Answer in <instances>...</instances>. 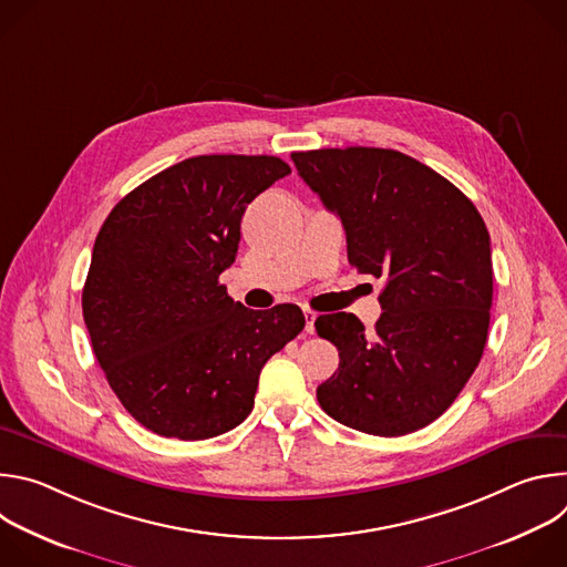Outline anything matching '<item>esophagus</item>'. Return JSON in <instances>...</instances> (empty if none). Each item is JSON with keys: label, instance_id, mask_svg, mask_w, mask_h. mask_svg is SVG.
<instances>
[{"label": "esophagus", "instance_id": "obj_1", "mask_svg": "<svg viewBox=\"0 0 567 567\" xmlns=\"http://www.w3.org/2000/svg\"><path fill=\"white\" fill-rule=\"evenodd\" d=\"M302 313H305V332H307V334H313L316 311H313V309H309V307H305V309H302Z\"/></svg>", "mask_w": 567, "mask_h": 567}]
</instances>
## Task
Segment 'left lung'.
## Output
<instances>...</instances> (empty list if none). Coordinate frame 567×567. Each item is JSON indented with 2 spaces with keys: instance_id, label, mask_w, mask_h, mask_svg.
<instances>
[{
  "instance_id": "8db88e82",
  "label": "left lung",
  "mask_w": 567,
  "mask_h": 567,
  "mask_svg": "<svg viewBox=\"0 0 567 567\" xmlns=\"http://www.w3.org/2000/svg\"><path fill=\"white\" fill-rule=\"evenodd\" d=\"M302 182L341 217L348 260L383 278V313L316 318L339 370L316 390L332 420L396 437L435 422L480 363L489 332V230L471 199L417 158L383 147L293 152Z\"/></svg>"
}]
</instances>
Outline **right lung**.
I'll use <instances>...</instances> for the list:
<instances>
[{"label": "right lung", "instance_id": "1", "mask_svg": "<svg viewBox=\"0 0 567 567\" xmlns=\"http://www.w3.org/2000/svg\"><path fill=\"white\" fill-rule=\"evenodd\" d=\"M289 173L267 154L190 156L125 195L101 226L85 326L110 388L147 431L208 440L239 426L265 363L302 332L298 305L256 311L219 285L241 215Z\"/></svg>", "mask_w": 567, "mask_h": 567}]
</instances>
